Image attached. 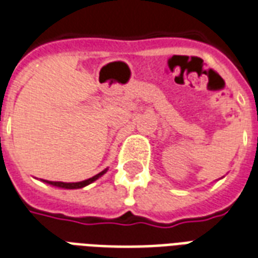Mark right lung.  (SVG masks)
Returning a JSON list of instances; mask_svg holds the SVG:
<instances>
[{
	"instance_id": "add662e5",
	"label": "right lung",
	"mask_w": 258,
	"mask_h": 258,
	"mask_svg": "<svg viewBox=\"0 0 258 258\" xmlns=\"http://www.w3.org/2000/svg\"><path fill=\"white\" fill-rule=\"evenodd\" d=\"M106 172V169H104L102 172L97 173L95 176L90 177V179H86V180H82V182H76V183H66V182H50V180H43V182H46L47 184H51V186H56V187H61V188H82L87 186V184H90L94 180H97L98 177H101L104 173Z\"/></svg>"
}]
</instances>
